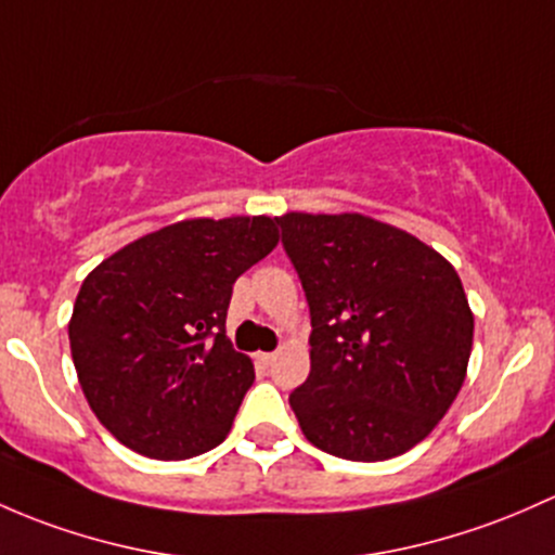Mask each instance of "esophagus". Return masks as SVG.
<instances>
[{
  "label": "esophagus",
  "instance_id": "obj_1",
  "mask_svg": "<svg viewBox=\"0 0 555 555\" xmlns=\"http://www.w3.org/2000/svg\"><path fill=\"white\" fill-rule=\"evenodd\" d=\"M258 361H260V364L271 366L273 361H276V353H258Z\"/></svg>",
  "mask_w": 555,
  "mask_h": 555
}]
</instances>
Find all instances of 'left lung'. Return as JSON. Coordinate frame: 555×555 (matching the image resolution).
I'll list each match as a JSON object with an SVG mask.
<instances>
[{
	"label": "left lung",
	"instance_id": "obj_1",
	"mask_svg": "<svg viewBox=\"0 0 555 555\" xmlns=\"http://www.w3.org/2000/svg\"><path fill=\"white\" fill-rule=\"evenodd\" d=\"M311 308V375L289 393L326 454L412 449L460 393L474 313L457 271L412 233L359 212L273 218Z\"/></svg>",
	"mask_w": 555,
	"mask_h": 555
}]
</instances>
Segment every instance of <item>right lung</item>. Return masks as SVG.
<instances>
[{
  "label": "right lung",
  "mask_w": 555,
  "mask_h": 555,
  "mask_svg": "<svg viewBox=\"0 0 555 555\" xmlns=\"http://www.w3.org/2000/svg\"><path fill=\"white\" fill-rule=\"evenodd\" d=\"M279 242L276 220H180L81 282L68 340L92 412L125 447L189 460L229 436L253 361L233 351V282Z\"/></svg>",
  "instance_id": "right-lung-1"
}]
</instances>
